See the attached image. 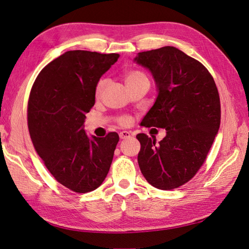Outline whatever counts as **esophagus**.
<instances>
[{"label": "esophagus", "instance_id": "obj_1", "mask_svg": "<svg viewBox=\"0 0 249 249\" xmlns=\"http://www.w3.org/2000/svg\"><path fill=\"white\" fill-rule=\"evenodd\" d=\"M131 137V133L127 132V131H123L119 133V138L120 139H127Z\"/></svg>", "mask_w": 249, "mask_h": 249}]
</instances>
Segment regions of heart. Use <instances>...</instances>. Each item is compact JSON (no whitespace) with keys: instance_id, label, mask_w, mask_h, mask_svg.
<instances>
[{"instance_id":"b5f03b06","label":"heart","mask_w":249,"mask_h":249,"mask_svg":"<svg viewBox=\"0 0 249 249\" xmlns=\"http://www.w3.org/2000/svg\"><path fill=\"white\" fill-rule=\"evenodd\" d=\"M143 80H147V77L145 76L144 73L141 72L140 71H137V70H130V71H126L124 73V81L127 88L136 85L137 83H139ZM106 85H107L106 80H101L99 83H97L96 90H95L96 96L101 95V93L103 92V90L105 89V87H106ZM119 123L124 124V125H125V124L130 123V119L127 117H123V118L119 119Z\"/></svg>"}]
</instances>
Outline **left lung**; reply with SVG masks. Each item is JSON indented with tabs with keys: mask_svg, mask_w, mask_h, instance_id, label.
<instances>
[{
	"mask_svg": "<svg viewBox=\"0 0 249 249\" xmlns=\"http://www.w3.org/2000/svg\"><path fill=\"white\" fill-rule=\"evenodd\" d=\"M134 61L153 74L158 95L141 125L166 130L156 139L138 134V164L147 182L171 190L190 180L205 162L220 125V99L213 77L175 47L138 53Z\"/></svg>",
	"mask_w": 249,
	"mask_h": 249,
	"instance_id": "left-lung-1",
	"label": "left lung"
}]
</instances>
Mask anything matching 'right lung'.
Segmentation results:
<instances>
[{
  "instance_id": "right-lung-1",
  "label": "right lung",
  "mask_w": 249,
  "mask_h": 249,
  "mask_svg": "<svg viewBox=\"0 0 249 249\" xmlns=\"http://www.w3.org/2000/svg\"><path fill=\"white\" fill-rule=\"evenodd\" d=\"M118 54L69 51L37 76L28 102V127L35 150L57 182L78 193L106 178L119 136L89 138L85 114L95 103L101 77Z\"/></svg>"
}]
</instances>
